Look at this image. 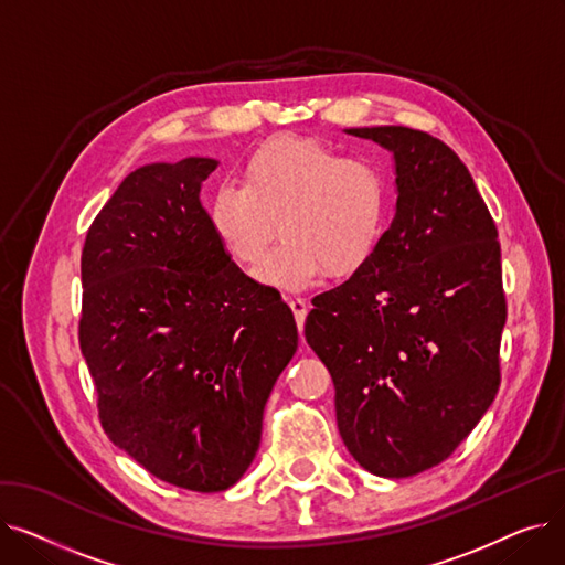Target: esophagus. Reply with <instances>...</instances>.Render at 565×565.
<instances>
[{"instance_id":"1","label":"esophagus","mask_w":565,"mask_h":565,"mask_svg":"<svg viewBox=\"0 0 565 565\" xmlns=\"http://www.w3.org/2000/svg\"><path fill=\"white\" fill-rule=\"evenodd\" d=\"M288 307L292 309L295 320H298V330H300V334H302L305 318H307V313H309V305H307V300H302V298H290V300H288Z\"/></svg>"}]
</instances>
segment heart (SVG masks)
I'll use <instances>...</instances> for the list:
<instances>
[{"instance_id":"1","label":"heart","mask_w":565,"mask_h":565,"mask_svg":"<svg viewBox=\"0 0 565 565\" xmlns=\"http://www.w3.org/2000/svg\"><path fill=\"white\" fill-rule=\"evenodd\" d=\"M390 211V185L366 158L313 139H279L258 151L247 183L226 178L211 201V224L226 252L256 263V279L279 290H302L330 270L348 275L373 254Z\"/></svg>"}]
</instances>
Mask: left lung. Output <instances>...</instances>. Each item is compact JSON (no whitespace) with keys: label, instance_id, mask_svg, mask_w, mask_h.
Segmentation results:
<instances>
[{"label":"left lung","instance_id":"1","mask_svg":"<svg viewBox=\"0 0 565 565\" xmlns=\"http://www.w3.org/2000/svg\"><path fill=\"white\" fill-rule=\"evenodd\" d=\"M345 132L394 156L396 213L369 260L316 295L305 337L332 375L352 458L405 479L447 460L497 396L501 249L447 143L403 126Z\"/></svg>","mask_w":565,"mask_h":565}]
</instances>
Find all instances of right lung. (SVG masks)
<instances>
[{
	"mask_svg": "<svg viewBox=\"0 0 565 565\" xmlns=\"http://www.w3.org/2000/svg\"><path fill=\"white\" fill-rule=\"evenodd\" d=\"M217 164L135 169L82 249L79 348L100 424L153 477L194 492L241 481L298 350L290 307L231 260L201 205Z\"/></svg>",
	"mask_w": 565,
	"mask_h": 565,
	"instance_id": "1",
	"label": "right lung"
}]
</instances>
